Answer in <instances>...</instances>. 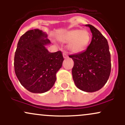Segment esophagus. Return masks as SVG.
Returning a JSON list of instances; mask_svg holds the SVG:
<instances>
[{
  "mask_svg": "<svg viewBox=\"0 0 125 125\" xmlns=\"http://www.w3.org/2000/svg\"><path fill=\"white\" fill-rule=\"evenodd\" d=\"M63 58L64 59H67V58H68V56H67V54L66 52H64L63 53Z\"/></svg>",
  "mask_w": 125,
  "mask_h": 125,
  "instance_id": "esophagus-1",
  "label": "esophagus"
}]
</instances>
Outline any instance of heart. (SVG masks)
<instances>
[{"label":"heart","mask_w":125,"mask_h":125,"mask_svg":"<svg viewBox=\"0 0 125 125\" xmlns=\"http://www.w3.org/2000/svg\"><path fill=\"white\" fill-rule=\"evenodd\" d=\"M59 39L62 42L69 43L70 51L73 53H78L86 48L90 42V35L86 30H71L61 34Z\"/></svg>","instance_id":"b5f03b06"}]
</instances>
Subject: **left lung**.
<instances>
[{
  "instance_id": "1",
  "label": "left lung",
  "mask_w": 125,
  "mask_h": 125,
  "mask_svg": "<svg viewBox=\"0 0 125 125\" xmlns=\"http://www.w3.org/2000/svg\"><path fill=\"white\" fill-rule=\"evenodd\" d=\"M92 33L87 49L69 55L74 61L72 76L77 88L86 92L100 90L109 77L111 71L110 53L107 41L96 28L86 25Z\"/></svg>"
}]
</instances>
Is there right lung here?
I'll list each match as a JSON object with an SVG mask.
<instances>
[{"instance_id":"obj_1","label":"right lung","mask_w":125,"mask_h":125,"mask_svg":"<svg viewBox=\"0 0 125 125\" xmlns=\"http://www.w3.org/2000/svg\"><path fill=\"white\" fill-rule=\"evenodd\" d=\"M48 35L39 29L29 31L20 38L14 59L16 75L21 85L31 93L49 90L64 61L61 51L51 53Z\"/></svg>"}]
</instances>
